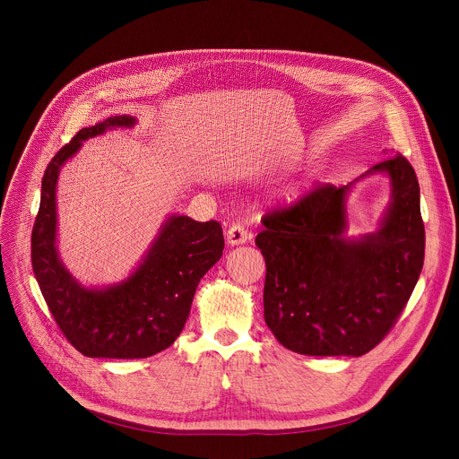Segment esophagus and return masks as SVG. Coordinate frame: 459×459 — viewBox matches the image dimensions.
<instances>
[{
	"label": "esophagus",
	"instance_id": "1",
	"mask_svg": "<svg viewBox=\"0 0 459 459\" xmlns=\"http://www.w3.org/2000/svg\"><path fill=\"white\" fill-rule=\"evenodd\" d=\"M249 238H251V232L239 223L229 227V230H227V244L229 246H242L247 242Z\"/></svg>",
	"mask_w": 459,
	"mask_h": 459
}]
</instances>
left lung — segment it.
<instances>
[{"mask_svg": "<svg viewBox=\"0 0 459 459\" xmlns=\"http://www.w3.org/2000/svg\"><path fill=\"white\" fill-rule=\"evenodd\" d=\"M374 173H387L393 186L374 234L344 236L353 182L320 184L262 217L255 244L266 260L264 318L284 348L316 357L365 355L387 336L411 298L426 242L419 180L402 154L367 175Z\"/></svg>", "mask_w": 459, "mask_h": 459, "instance_id": "1", "label": "left lung"}]
</instances>
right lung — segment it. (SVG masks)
Wrapping results in <instances>:
<instances>
[{
    "mask_svg": "<svg viewBox=\"0 0 459 459\" xmlns=\"http://www.w3.org/2000/svg\"><path fill=\"white\" fill-rule=\"evenodd\" d=\"M134 125V117L118 115L82 128L48 163L42 177L31 232L33 272L57 327L85 357L144 359L171 346L186 325L199 281L225 247L217 221L199 223L187 215H171L139 268L123 282L85 288L63 266L56 246L61 167L80 151L82 141Z\"/></svg>",
    "mask_w": 459,
    "mask_h": 459,
    "instance_id": "add662e5",
    "label": "right lung"
}]
</instances>
